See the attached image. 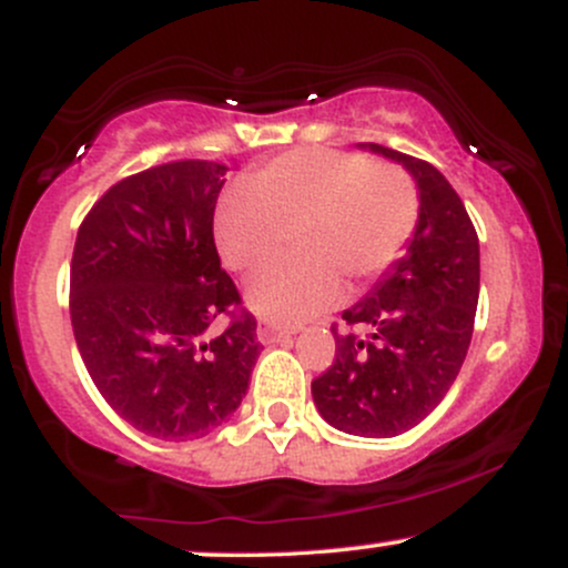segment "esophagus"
Returning <instances> with one entry per match:
<instances>
[{
    "mask_svg": "<svg viewBox=\"0 0 568 568\" xmlns=\"http://www.w3.org/2000/svg\"><path fill=\"white\" fill-rule=\"evenodd\" d=\"M256 338L262 344H266V347H270V344H280V342H291V334H285V331H277V328H272V325H264V323H258L256 325Z\"/></svg>",
    "mask_w": 568,
    "mask_h": 568,
    "instance_id": "esophagus-1",
    "label": "esophagus"
}]
</instances>
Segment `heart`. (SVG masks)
<instances>
[{
    "instance_id": "heart-1",
    "label": "heart",
    "mask_w": 568,
    "mask_h": 568,
    "mask_svg": "<svg viewBox=\"0 0 568 568\" xmlns=\"http://www.w3.org/2000/svg\"><path fill=\"white\" fill-rule=\"evenodd\" d=\"M224 200L216 245L226 266L258 272L291 243L298 258L247 285V304L275 325H302L397 262L419 221V192L403 168L336 149H293Z\"/></svg>"
}]
</instances>
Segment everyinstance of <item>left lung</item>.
<instances>
[{"label":"left lung","mask_w":568,"mask_h":568,"mask_svg":"<svg viewBox=\"0 0 568 568\" xmlns=\"http://www.w3.org/2000/svg\"><path fill=\"white\" fill-rule=\"evenodd\" d=\"M361 149L400 162L419 189V221L406 256L363 302L344 310L336 361L312 382L331 427L361 438H395L419 425L459 376L480 291L478 234L446 175L379 143ZM367 331L361 337L354 331Z\"/></svg>","instance_id":"obj_1"}]
</instances>
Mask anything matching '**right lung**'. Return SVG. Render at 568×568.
<instances>
[{
	"instance_id": "add662e5",
	"label": "right lung",
	"mask_w": 568,
	"mask_h": 568,
	"mask_svg": "<svg viewBox=\"0 0 568 568\" xmlns=\"http://www.w3.org/2000/svg\"><path fill=\"white\" fill-rule=\"evenodd\" d=\"M224 175L207 160L128 175L77 232L69 312L84 368L128 425L160 440L230 419L262 352L213 243ZM221 314L233 323L207 337Z\"/></svg>"
}]
</instances>
